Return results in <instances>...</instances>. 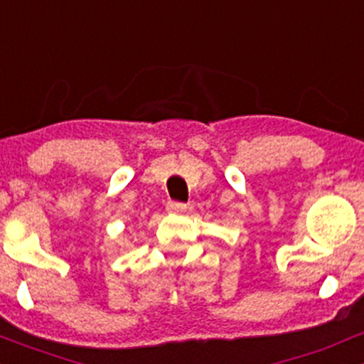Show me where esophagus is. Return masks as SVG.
Listing matches in <instances>:
<instances>
[{
	"label": "esophagus",
	"instance_id": "1",
	"mask_svg": "<svg viewBox=\"0 0 364 364\" xmlns=\"http://www.w3.org/2000/svg\"><path fill=\"white\" fill-rule=\"evenodd\" d=\"M187 210V204L186 203H178V201H170L166 204V211L168 213H182V211Z\"/></svg>",
	"mask_w": 364,
	"mask_h": 364
}]
</instances>
